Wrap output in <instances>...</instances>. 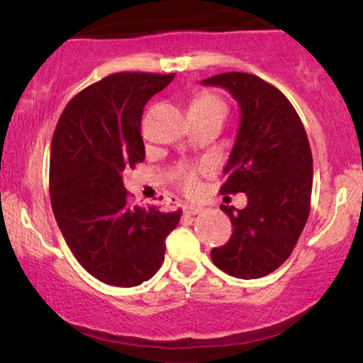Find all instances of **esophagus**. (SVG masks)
Masks as SVG:
<instances>
[{
    "label": "esophagus",
    "instance_id": "34e87169",
    "mask_svg": "<svg viewBox=\"0 0 363 363\" xmlns=\"http://www.w3.org/2000/svg\"><path fill=\"white\" fill-rule=\"evenodd\" d=\"M202 211H204V209H202V207H199V206H186V207H184V214H186V216L201 214Z\"/></svg>",
    "mask_w": 363,
    "mask_h": 363
}]
</instances>
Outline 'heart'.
Masks as SVG:
<instances>
[{
	"mask_svg": "<svg viewBox=\"0 0 363 363\" xmlns=\"http://www.w3.org/2000/svg\"><path fill=\"white\" fill-rule=\"evenodd\" d=\"M189 111L225 118L227 104L220 96H217L214 93H201L192 99ZM179 186H181V189L187 192V194H194V192L199 189V171L192 167L182 169L181 174H179Z\"/></svg>",
	"mask_w": 363,
	"mask_h": 363,
	"instance_id": "b5f03b06",
	"label": "heart"
}]
</instances>
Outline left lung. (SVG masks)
Wrapping results in <instances>:
<instances>
[{
	"instance_id": "obj_1",
	"label": "left lung",
	"mask_w": 363,
	"mask_h": 363,
	"mask_svg": "<svg viewBox=\"0 0 363 363\" xmlns=\"http://www.w3.org/2000/svg\"><path fill=\"white\" fill-rule=\"evenodd\" d=\"M201 84L224 88L238 101L239 129L220 192L247 196L244 209L220 206L234 232L211 250L212 262L234 277H264L289 259L308 219L311 144L291 101L259 76L222 72Z\"/></svg>"
}]
</instances>
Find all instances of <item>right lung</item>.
<instances>
[{"label":"right lung","mask_w":363,"mask_h":363,"mask_svg":"<svg viewBox=\"0 0 363 363\" xmlns=\"http://www.w3.org/2000/svg\"><path fill=\"white\" fill-rule=\"evenodd\" d=\"M174 74L116 72L77 93L52 134L51 206L62 238L101 282L136 287L161 269L182 211L131 207L123 171L146 157L144 106Z\"/></svg>","instance_id":"right-lung-1"}]
</instances>
